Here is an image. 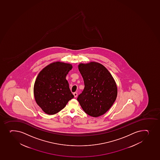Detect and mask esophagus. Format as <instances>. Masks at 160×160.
Masks as SVG:
<instances>
[{
    "label": "esophagus",
    "instance_id": "esophagus-1",
    "mask_svg": "<svg viewBox=\"0 0 160 160\" xmlns=\"http://www.w3.org/2000/svg\"><path fill=\"white\" fill-rule=\"evenodd\" d=\"M73 96H74V98H76L78 96V93L77 92H74L73 93Z\"/></svg>",
    "mask_w": 160,
    "mask_h": 160
}]
</instances>
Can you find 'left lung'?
I'll return each mask as SVG.
<instances>
[{
  "instance_id": "obj_1",
  "label": "left lung",
  "mask_w": 160,
  "mask_h": 160,
  "mask_svg": "<svg viewBox=\"0 0 160 160\" xmlns=\"http://www.w3.org/2000/svg\"><path fill=\"white\" fill-rule=\"evenodd\" d=\"M78 69L84 83V90L77 98L81 108L93 117L106 113L117 97L113 78L104 66L97 62L81 63Z\"/></svg>"
}]
</instances>
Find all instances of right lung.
Instances as JSON below:
<instances>
[{"mask_svg": "<svg viewBox=\"0 0 160 160\" xmlns=\"http://www.w3.org/2000/svg\"><path fill=\"white\" fill-rule=\"evenodd\" d=\"M72 68V64L57 61L45 67L38 74L33 94L37 104L47 114L59 112L74 97L66 80Z\"/></svg>", "mask_w": 160, "mask_h": 160, "instance_id": "obj_1", "label": "right lung"}]
</instances>
